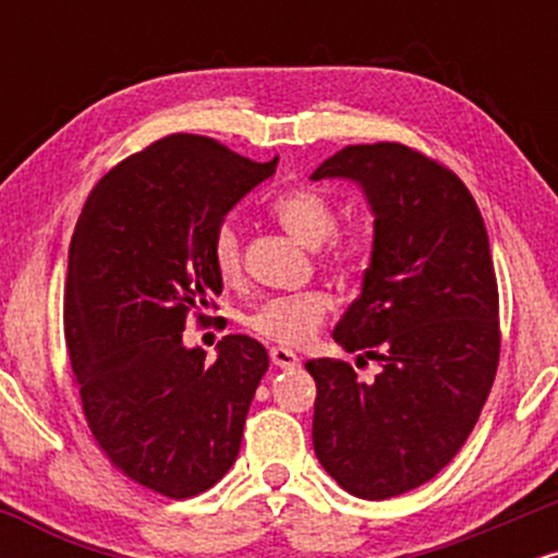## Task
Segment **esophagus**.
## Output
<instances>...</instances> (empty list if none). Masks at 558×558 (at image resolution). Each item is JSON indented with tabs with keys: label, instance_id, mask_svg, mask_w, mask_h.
<instances>
[{
	"label": "esophagus",
	"instance_id": "1",
	"mask_svg": "<svg viewBox=\"0 0 558 558\" xmlns=\"http://www.w3.org/2000/svg\"><path fill=\"white\" fill-rule=\"evenodd\" d=\"M270 362L280 369H291V367H296V364H299V356L293 354L291 349H283V345H272Z\"/></svg>",
	"mask_w": 558,
	"mask_h": 558
}]
</instances>
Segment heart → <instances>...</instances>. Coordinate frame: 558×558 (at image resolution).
I'll use <instances>...</instances> for the list:
<instances>
[{
  "instance_id": "obj_1",
  "label": "heart",
  "mask_w": 558,
  "mask_h": 558,
  "mask_svg": "<svg viewBox=\"0 0 558 558\" xmlns=\"http://www.w3.org/2000/svg\"><path fill=\"white\" fill-rule=\"evenodd\" d=\"M272 215L304 246L317 248L328 241V262L341 272L362 270L369 257L367 235L356 228L336 233V207L315 189L283 191L272 202ZM213 265L222 283H235L241 278V233L230 220L220 222L213 235ZM330 310L332 299L325 291L272 296L248 315V328L283 345H301L315 338Z\"/></svg>"
}]
</instances>
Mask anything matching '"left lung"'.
Segmentation results:
<instances>
[{"label":"left lung","instance_id":"obj_1","mask_svg":"<svg viewBox=\"0 0 558 558\" xmlns=\"http://www.w3.org/2000/svg\"><path fill=\"white\" fill-rule=\"evenodd\" d=\"M312 181H349L373 213L362 293L332 330L356 364L312 360V444L351 496L383 501L457 457L498 367V288L485 222L451 170L403 144L345 146Z\"/></svg>","mask_w":558,"mask_h":558}]
</instances>
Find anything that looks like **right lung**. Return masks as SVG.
<instances>
[{
    "instance_id": "add662e5",
    "label": "right lung",
    "mask_w": 558,
    "mask_h": 558,
    "mask_svg": "<svg viewBox=\"0 0 558 558\" xmlns=\"http://www.w3.org/2000/svg\"><path fill=\"white\" fill-rule=\"evenodd\" d=\"M215 138L172 133L94 185L68 254L65 338L83 412L110 462L144 488L189 498L239 457L265 345L226 336L217 360L183 343L189 315L222 293L213 235L272 178Z\"/></svg>"
}]
</instances>
